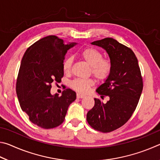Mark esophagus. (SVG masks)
Masks as SVG:
<instances>
[{"instance_id":"34e87169","label":"esophagus","mask_w":160,"mask_h":160,"mask_svg":"<svg viewBox=\"0 0 160 160\" xmlns=\"http://www.w3.org/2000/svg\"><path fill=\"white\" fill-rule=\"evenodd\" d=\"M85 97V95H83V94H81L80 93L77 94V98H78V99H82V98H84Z\"/></svg>"}]
</instances>
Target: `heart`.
<instances>
[{"mask_svg": "<svg viewBox=\"0 0 160 160\" xmlns=\"http://www.w3.org/2000/svg\"><path fill=\"white\" fill-rule=\"evenodd\" d=\"M80 55L89 66H91V72L96 79L103 82L108 79L112 71V62L110 59L103 58L102 53L92 47H88L81 51ZM72 63V58H67L62 63V68L65 74H70ZM94 84L91 78L82 79L77 78L72 80L70 86L72 89L80 93H85Z\"/></svg>", "mask_w": 160, "mask_h": 160, "instance_id": "1", "label": "heart"}]
</instances>
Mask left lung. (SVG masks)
<instances>
[{"instance_id":"left-lung-1","label":"left lung","mask_w":160,"mask_h":160,"mask_svg":"<svg viewBox=\"0 0 160 160\" xmlns=\"http://www.w3.org/2000/svg\"><path fill=\"white\" fill-rule=\"evenodd\" d=\"M104 48L112 62V71L97 92L107 103L94 99V106L87 114V121L97 131L109 132L123 126L136 109L143 88L138 58L131 48L112 38L92 43Z\"/></svg>"}]
</instances>
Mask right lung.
I'll return each instance as SVG.
<instances>
[{"label": "right lung", "instance_id": "add662e5", "mask_svg": "<svg viewBox=\"0 0 160 160\" xmlns=\"http://www.w3.org/2000/svg\"><path fill=\"white\" fill-rule=\"evenodd\" d=\"M75 44L66 45L63 39L51 35L31 45L22 59L16 82L19 103L31 122L42 128L60 126L69 105L76 99L70 89L60 97L51 94V83L63 77L62 63L67 51Z\"/></svg>", "mask_w": 160, "mask_h": 160}]
</instances>
